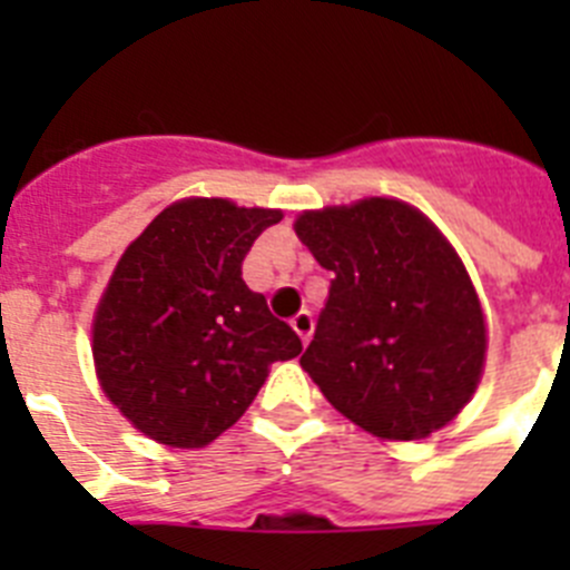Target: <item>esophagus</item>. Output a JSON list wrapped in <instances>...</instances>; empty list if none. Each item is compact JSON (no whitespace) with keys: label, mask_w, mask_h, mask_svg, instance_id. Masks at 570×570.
Listing matches in <instances>:
<instances>
[{"label":"esophagus","mask_w":570,"mask_h":570,"mask_svg":"<svg viewBox=\"0 0 570 570\" xmlns=\"http://www.w3.org/2000/svg\"><path fill=\"white\" fill-rule=\"evenodd\" d=\"M291 328H294L296 334H299L302 342H308L311 334H314V316H311L308 311H299V314H296L294 320H291Z\"/></svg>","instance_id":"34e87169"}]
</instances>
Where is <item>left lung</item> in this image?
I'll return each instance as SVG.
<instances>
[{"mask_svg":"<svg viewBox=\"0 0 570 570\" xmlns=\"http://www.w3.org/2000/svg\"><path fill=\"white\" fill-rule=\"evenodd\" d=\"M296 234L331 271L299 365L325 400L382 440H422L480 382L485 320L445 236L396 199L311 210Z\"/></svg>","mask_w":570,"mask_h":570,"instance_id":"obj_1","label":"left lung"}]
</instances>
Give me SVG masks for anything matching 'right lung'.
I'll return each instance as SVG.
<instances>
[{
    "mask_svg": "<svg viewBox=\"0 0 570 570\" xmlns=\"http://www.w3.org/2000/svg\"><path fill=\"white\" fill-rule=\"evenodd\" d=\"M279 210L185 199L136 236L94 320L102 391L145 436L203 448L234 425L271 362L302 340L242 279V262Z\"/></svg>",
    "mask_w": 570,
    "mask_h": 570,
    "instance_id": "obj_1",
    "label": "right lung"
}]
</instances>
